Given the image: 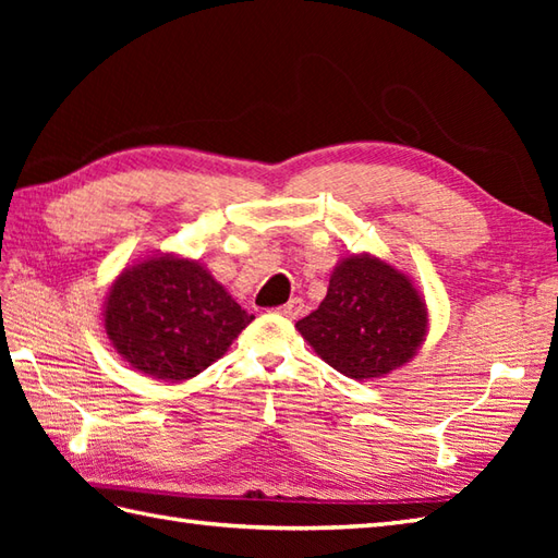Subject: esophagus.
I'll use <instances>...</instances> for the list:
<instances>
[{"label":"esophagus","instance_id":"obj_1","mask_svg":"<svg viewBox=\"0 0 558 558\" xmlns=\"http://www.w3.org/2000/svg\"><path fill=\"white\" fill-rule=\"evenodd\" d=\"M302 312H304V302H302L300 298H294V300H290L288 304L278 306V314L288 316V318H298Z\"/></svg>","mask_w":558,"mask_h":558}]
</instances>
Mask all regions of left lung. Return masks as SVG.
<instances>
[{"mask_svg":"<svg viewBox=\"0 0 558 558\" xmlns=\"http://www.w3.org/2000/svg\"><path fill=\"white\" fill-rule=\"evenodd\" d=\"M300 333L336 372L384 376L405 364L426 333L424 302L393 266L350 256L330 278L326 300L298 322Z\"/></svg>","mask_w":558,"mask_h":558,"instance_id":"1","label":"left lung"}]
</instances>
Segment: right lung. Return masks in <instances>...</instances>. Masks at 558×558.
<instances>
[{
    "instance_id": "1",
    "label": "right lung",
    "mask_w": 558,
    "mask_h": 558,
    "mask_svg": "<svg viewBox=\"0 0 558 558\" xmlns=\"http://www.w3.org/2000/svg\"><path fill=\"white\" fill-rule=\"evenodd\" d=\"M252 318L196 260L160 256L117 278L105 330L134 369L184 381L220 360Z\"/></svg>"
}]
</instances>
